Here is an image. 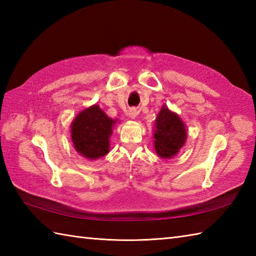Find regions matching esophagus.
<instances>
[{
	"label": "esophagus",
	"mask_w": 256,
	"mask_h": 256,
	"mask_svg": "<svg viewBox=\"0 0 256 256\" xmlns=\"http://www.w3.org/2000/svg\"><path fill=\"white\" fill-rule=\"evenodd\" d=\"M138 110L136 108H130V112H128V116L131 118H135L138 116Z\"/></svg>",
	"instance_id": "esophagus-1"
}]
</instances>
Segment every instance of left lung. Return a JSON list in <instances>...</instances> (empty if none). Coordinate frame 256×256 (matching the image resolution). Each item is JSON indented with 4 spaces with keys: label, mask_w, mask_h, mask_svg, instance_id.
<instances>
[{
    "label": "left lung",
    "mask_w": 256,
    "mask_h": 256,
    "mask_svg": "<svg viewBox=\"0 0 256 256\" xmlns=\"http://www.w3.org/2000/svg\"><path fill=\"white\" fill-rule=\"evenodd\" d=\"M154 134L155 150L162 158H170L182 148L186 140V128L177 114L162 106L156 118Z\"/></svg>",
    "instance_id": "obj_1"
}]
</instances>
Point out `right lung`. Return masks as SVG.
I'll return each mask as SVG.
<instances>
[{
    "label": "right lung",
    "instance_id": "obj_1",
    "mask_svg": "<svg viewBox=\"0 0 256 256\" xmlns=\"http://www.w3.org/2000/svg\"><path fill=\"white\" fill-rule=\"evenodd\" d=\"M114 120L108 118L99 106L86 108L76 116L72 125V140L79 154L96 160L108 153V136Z\"/></svg>",
    "mask_w": 256,
    "mask_h": 256
}]
</instances>
